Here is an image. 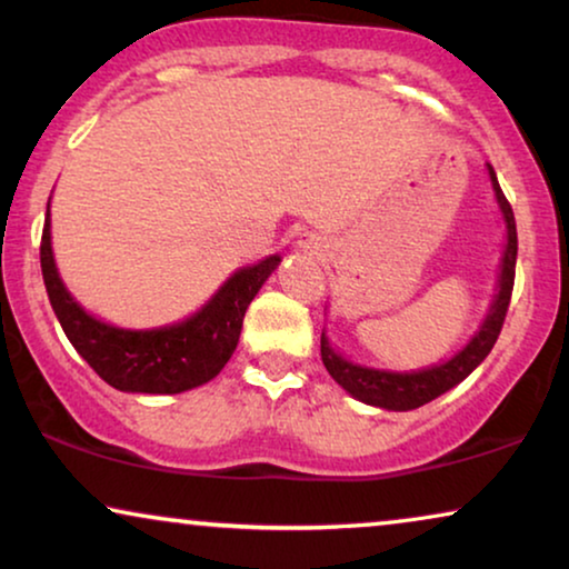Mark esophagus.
<instances>
[{
	"label": "esophagus",
	"mask_w": 569,
	"mask_h": 569,
	"mask_svg": "<svg viewBox=\"0 0 569 569\" xmlns=\"http://www.w3.org/2000/svg\"><path fill=\"white\" fill-rule=\"evenodd\" d=\"M308 248H316V246H310V243H308Z\"/></svg>",
	"instance_id": "esophagus-1"
}]
</instances>
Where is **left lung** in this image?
<instances>
[{"label": "left lung", "instance_id": "8db88e82", "mask_svg": "<svg viewBox=\"0 0 569 569\" xmlns=\"http://www.w3.org/2000/svg\"><path fill=\"white\" fill-rule=\"evenodd\" d=\"M489 178H492L495 197L500 201V209L505 214V224H508V246H505L502 256V271H500V290L489 308V316L485 326H481L477 337H473L466 349H461L453 360L446 365H435V368L419 370V372H386V370H372L360 368V365L347 362L345 357H339L329 347V339L321 337V360L329 370V376L337 383L360 399L365 403L380 409H393V411H407L417 409L422 403L438 399L440 393L450 391V388L461 383L485 357L492 352L497 337H500L505 316L510 308V295L512 284H516V256H518V232H516V217H512L510 201L505 199V193L497 183L495 168L489 166Z\"/></svg>", "mask_w": 569, "mask_h": 569}]
</instances>
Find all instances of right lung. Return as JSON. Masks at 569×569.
<instances>
[{"instance_id": "right-lung-1", "label": "right lung", "mask_w": 569, "mask_h": 569, "mask_svg": "<svg viewBox=\"0 0 569 569\" xmlns=\"http://www.w3.org/2000/svg\"><path fill=\"white\" fill-rule=\"evenodd\" d=\"M277 263L279 256H269L240 269L189 321L127 331L96 321L64 290L51 253L49 212L41 236L43 284L67 339L108 386L131 393H181L212 380L236 352L246 308Z\"/></svg>"}]
</instances>
